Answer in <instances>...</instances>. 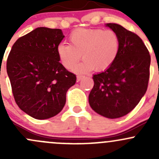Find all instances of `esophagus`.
Here are the masks:
<instances>
[{"label": "esophagus", "instance_id": "obj_1", "mask_svg": "<svg viewBox=\"0 0 159 159\" xmlns=\"http://www.w3.org/2000/svg\"><path fill=\"white\" fill-rule=\"evenodd\" d=\"M83 78H84V76H83V75H78V76H77V81H80Z\"/></svg>", "mask_w": 159, "mask_h": 159}]
</instances>
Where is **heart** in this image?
Wrapping results in <instances>:
<instances>
[{"label":"heart","mask_w":159,"mask_h":159,"mask_svg":"<svg viewBox=\"0 0 159 159\" xmlns=\"http://www.w3.org/2000/svg\"><path fill=\"white\" fill-rule=\"evenodd\" d=\"M68 40L70 44L57 45V54L68 70L76 66L82 54L84 61L75 68L76 72L107 70L115 61L121 47L119 36L111 29L78 28L70 34Z\"/></svg>","instance_id":"heart-1"}]
</instances>
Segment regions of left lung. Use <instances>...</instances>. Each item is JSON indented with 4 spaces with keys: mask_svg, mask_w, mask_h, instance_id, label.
Wrapping results in <instances>:
<instances>
[{
    "mask_svg": "<svg viewBox=\"0 0 159 159\" xmlns=\"http://www.w3.org/2000/svg\"><path fill=\"white\" fill-rule=\"evenodd\" d=\"M121 41L113 65L93 75L94 87L89 94L90 106L99 115L118 118L131 111L148 89L151 57L146 46L135 33L117 24H107Z\"/></svg>",
    "mask_w": 159,
    "mask_h": 159,
    "instance_id": "obj_1",
    "label": "left lung"
}]
</instances>
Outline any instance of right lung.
Instances as JSON below:
<instances>
[{"label":"right lung","mask_w":159,"mask_h":159,"mask_svg":"<svg viewBox=\"0 0 159 159\" xmlns=\"http://www.w3.org/2000/svg\"><path fill=\"white\" fill-rule=\"evenodd\" d=\"M61 29L38 28L13 44L7 72L16 104L36 119L55 116L66 102L67 91L76 75L59 62L57 47L64 38Z\"/></svg>","instance_id":"1"}]
</instances>
